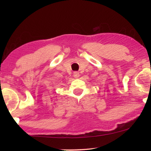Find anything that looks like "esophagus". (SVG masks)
Returning <instances> with one entry per match:
<instances>
[{
	"label": "esophagus",
	"instance_id": "esophagus-1",
	"mask_svg": "<svg viewBox=\"0 0 151 151\" xmlns=\"http://www.w3.org/2000/svg\"><path fill=\"white\" fill-rule=\"evenodd\" d=\"M73 76L75 78H77L79 77V76H80V74H79L78 72H74L73 73Z\"/></svg>",
	"mask_w": 151,
	"mask_h": 151
}]
</instances>
